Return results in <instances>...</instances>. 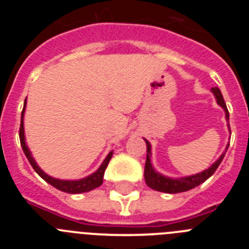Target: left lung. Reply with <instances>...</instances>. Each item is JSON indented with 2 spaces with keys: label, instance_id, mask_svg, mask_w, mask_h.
I'll return each instance as SVG.
<instances>
[{
  "label": "left lung",
  "instance_id": "1",
  "mask_svg": "<svg viewBox=\"0 0 249 249\" xmlns=\"http://www.w3.org/2000/svg\"><path fill=\"white\" fill-rule=\"evenodd\" d=\"M211 91L214 94V97L215 100H217V102H218V105L221 106L222 108L224 109V112H226V120H227V122H230V112H228L227 106L224 103L221 89H219L218 87H212ZM228 126H230V123H228ZM144 141H146L147 144V158L146 164H144V179H146V183L149 188H152V190L164 193L186 192V191L192 190V188H195V187L199 186V184L203 183L204 181H207V179L215 172V169L218 168L222 160H223L224 155H226V151H227L228 146H230V144H227V148L223 152V155H221V157L215 160L214 163H213L210 168L204 169L201 173H197V175L193 176H187V177L181 178H169L163 175H160V172H157V171L153 168V166H152L151 163V144H149V142L147 140Z\"/></svg>",
  "mask_w": 249,
  "mask_h": 249
}]
</instances>
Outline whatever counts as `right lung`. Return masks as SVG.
Instances as JSON below:
<instances>
[{
  "mask_svg": "<svg viewBox=\"0 0 249 249\" xmlns=\"http://www.w3.org/2000/svg\"><path fill=\"white\" fill-rule=\"evenodd\" d=\"M25 109H26V100L25 105H23V109H22L21 113V126H19V141H21V146L22 149H23V153L27 157L28 162L31 163V166L34 167V169L38 173L39 177H42L47 183H50L51 186H53L57 190L62 191V192L66 193H85L89 192V191L94 190L100 187L101 184L103 183V175H105V171L108 166L109 160H111L112 155H113V151H111L107 155V157L105 158V160L102 162L100 168L96 171L92 175L87 176L85 178H81V179H77V181H68V179H58V178H53L51 176L46 175L42 169L37 166L36 160H34L32 155H31L30 149H28L27 144H26L25 141V128H23V116H25Z\"/></svg>",
  "mask_w": 249,
  "mask_h": 249,
  "instance_id": "obj_1",
  "label": "right lung"
}]
</instances>
